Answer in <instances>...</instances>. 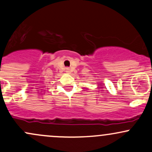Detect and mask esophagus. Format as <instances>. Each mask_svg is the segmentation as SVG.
<instances>
[{
  "mask_svg": "<svg viewBox=\"0 0 152 152\" xmlns=\"http://www.w3.org/2000/svg\"><path fill=\"white\" fill-rule=\"evenodd\" d=\"M65 72H66L67 73H70V72H71V70H70L69 68H65Z\"/></svg>",
  "mask_w": 152,
  "mask_h": 152,
  "instance_id": "34e87169",
  "label": "esophagus"
}]
</instances>
